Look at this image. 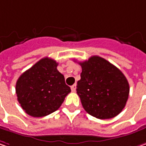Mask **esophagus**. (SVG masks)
<instances>
[{"label": "esophagus", "mask_w": 146, "mask_h": 146, "mask_svg": "<svg viewBox=\"0 0 146 146\" xmlns=\"http://www.w3.org/2000/svg\"><path fill=\"white\" fill-rule=\"evenodd\" d=\"M76 88H77V85L76 84H74L71 86V90H72V92H76Z\"/></svg>", "instance_id": "1"}]
</instances>
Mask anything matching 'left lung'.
<instances>
[{
	"mask_svg": "<svg viewBox=\"0 0 146 146\" xmlns=\"http://www.w3.org/2000/svg\"><path fill=\"white\" fill-rule=\"evenodd\" d=\"M78 64L82 73L77 93L84 110L100 119L117 116L123 110L129 96V84L123 73L97 55Z\"/></svg>",
	"mask_w": 146,
	"mask_h": 146,
	"instance_id": "obj_1",
	"label": "left lung"
}]
</instances>
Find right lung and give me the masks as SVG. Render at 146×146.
<instances>
[{"instance_id":"obj_1","label":"right lung","mask_w":146,"mask_h":146,"mask_svg":"<svg viewBox=\"0 0 146 146\" xmlns=\"http://www.w3.org/2000/svg\"><path fill=\"white\" fill-rule=\"evenodd\" d=\"M57 66L54 60L43 58L17 80L18 101L30 116L44 117L56 111L71 92Z\"/></svg>"}]
</instances>
